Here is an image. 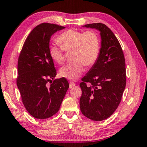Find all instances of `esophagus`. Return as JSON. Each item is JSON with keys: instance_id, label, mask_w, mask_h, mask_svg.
Wrapping results in <instances>:
<instances>
[{"instance_id": "34e87169", "label": "esophagus", "mask_w": 147, "mask_h": 147, "mask_svg": "<svg viewBox=\"0 0 147 147\" xmlns=\"http://www.w3.org/2000/svg\"><path fill=\"white\" fill-rule=\"evenodd\" d=\"M76 86V83H74V82H69V88H72L74 86Z\"/></svg>"}]
</instances>
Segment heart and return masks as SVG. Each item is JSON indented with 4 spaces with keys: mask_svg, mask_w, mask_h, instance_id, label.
<instances>
[{
    "mask_svg": "<svg viewBox=\"0 0 147 147\" xmlns=\"http://www.w3.org/2000/svg\"><path fill=\"white\" fill-rule=\"evenodd\" d=\"M57 41L60 46L54 44L49 46V53L55 63H64V50L73 51L71 60L74 61L60 69L61 76L69 80H78L83 73L84 66H93L99 57L101 43L99 35L93 30L69 29L59 35Z\"/></svg>",
    "mask_w": 147,
    "mask_h": 147,
    "instance_id": "1",
    "label": "heart"
}]
</instances>
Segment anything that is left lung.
Returning <instances> with one entry per match:
<instances>
[{
	"label": "left lung",
	"mask_w": 147,
	"mask_h": 147,
	"mask_svg": "<svg viewBox=\"0 0 147 147\" xmlns=\"http://www.w3.org/2000/svg\"><path fill=\"white\" fill-rule=\"evenodd\" d=\"M83 27L99 31L101 46L96 63L81 79L79 105L84 116L100 121L109 118L121 100L126 86L125 57L119 40L106 25L93 23Z\"/></svg>",
	"instance_id": "8db88e82"
}]
</instances>
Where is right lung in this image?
I'll list each match as a JSON object with an SVG mask.
<instances>
[{
    "instance_id": "right-lung-1",
    "label": "right lung",
    "mask_w": 147,
    "mask_h": 147,
    "mask_svg": "<svg viewBox=\"0 0 147 147\" xmlns=\"http://www.w3.org/2000/svg\"><path fill=\"white\" fill-rule=\"evenodd\" d=\"M65 27L42 23L30 32L18 59L17 84L22 103L33 117L45 119L59 111L69 88L64 78L55 79L53 61L49 53L51 36Z\"/></svg>"
}]
</instances>
